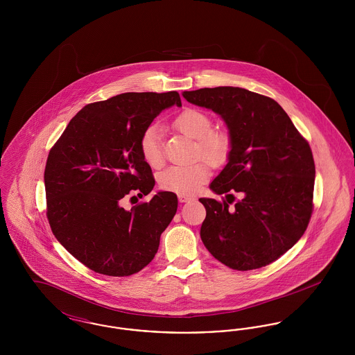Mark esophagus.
Instances as JSON below:
<instances>
[{"mask_svg": "<svg viewBox=\"0 0 355 355\" xmlns=\"http://www.w3.org/2000/svg\"><path fill=\"white\" fill-rule=\"evenodd\" d=\"M178 200H180V202H187L191 200V197L185 196V194H178Z\"/></svg>", "mask_w": 355, "mask_h": 355, "instance_id": "1", "label": "esophagus"}]
</instances>
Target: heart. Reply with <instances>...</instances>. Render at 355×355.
I'll use <instances>...</instances> for the list:
<instances>
[{
    "label": "heart",
    "mask_w": 355,
    "mask_h": 355,
    "mask_svg": "<svg viewBox=\"0 0 355 355\" xmlns=\"http://www.w3.org/2000/svg\"><path fill=\"white\" fill-rule=\"evenodd\" d=\"M173 126L186 137L196 139V158L202 157L211 166H220L227 161L232 149L230 135L225 130L213 129V121L207 113L187 107L174 117ZM138 148L144 161L153 169H159L165 164L162 132L158 125L145 128ZM210 174L205 161L189 166H171L159 173L158 185L165 191L191 196L207 182Z\"/></svg>",
    "instance_id": "heart-1"
}]
</instances>
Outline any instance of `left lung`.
<instances>
[{"mask_svg":"<svg viewBox=\"0 0 355 355\" xmlns=\"http://www.w3.org/2000/svg\"><path fill=\"white\" fill-rule=\"evenodd\" d=\"M186 101L211 109L226 122L229 162L210 184L225 200L200 198L206 209L201 239L210 254L234 270L277 261L301 236L313 214L315 165L309 142L270 97L242 87L184 92Z\"/></svg>","mask_w":355,"mask_h":355,"instance_id":"1","label":"left lung"}]
</instances>
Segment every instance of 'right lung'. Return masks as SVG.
<instances>
[{"label":"right lung","instance_id":"right-lung-1","mask_svg":"<svg viewBox=\"0 0 355 355\" xmlns=\"http://www.w3.org/2000/svg\"><path fill=\"white\" fill-rule=\"evenodd\" d=\"M173 105L181 106L177 92L123 93L89 103L51 146L44 174L46 217L58 242L90 270L110 277L142 270L175 216L178 198L170 191L130 210L121 206L123 198L152 191L155 180L138 142Z\"/></svg>","mask_w":355,"mask_h":355}]
</instances>
